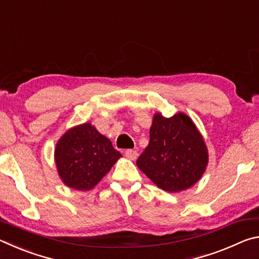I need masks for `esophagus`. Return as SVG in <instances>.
<instances>
[{
    "label": "esophagus",
    "instance_id": "34e87169",
    "mask_svg": "<svg viewBox=\"0 0 259 259\" xmlns=\"http://www.w3.org/2000/svg\"><path fill=\"white\" fill-rule=\"evenodd\" d=\"M124 155L128 157L129 160H136L138 157V153L134 151V150H126L125 153H124Z\"/></svg>",
    "mask_w": 259,
    "mask_h": 259
}]
</instances>
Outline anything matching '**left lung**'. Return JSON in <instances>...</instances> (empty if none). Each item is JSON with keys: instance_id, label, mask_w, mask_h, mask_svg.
<instances>
[{"instance_id": "obj_1", "label": "left lung", "mask_w": 259, "mask_h": 259, "mask_svg": "<svg viewBox=\"0 0 259 259\" xmlns=\"http://www.w3.org/2000/svg\"><path fill=\"white\" fill-rule=\"evenodd\" d=\"M208 148L194 122L185 113L164 117L154 114L150 143L137 166L165 192L178 193L198 183L207 169Z\"/></svg>"}]
</instances>
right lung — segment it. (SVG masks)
I'll use <instances>...</instances> for the list:
<instances>
[{"label": "right lung", "instance_id": "obj_1", "mask_svg": "<svg viewBox=\"0 0 259 259\" xmlns=\"http://www.w3.org/2000/svg\"><path fill=\"white\" fill-rule=\"evenodd\" d=\"M54 156L61 182L84 192L97 185L122 157L111 140L90 122L73 126L61 136Z\"/></svg>", "mask_w": 259, "mask_h": 259}]
</instances>
